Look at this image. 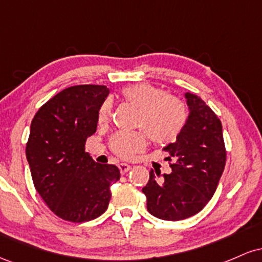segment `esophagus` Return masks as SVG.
I'll use <instances>...</instances> for the list:
<instances>
[{"label":"esophagus","instance_id":"1","mask_svg":"<svg viewBox=\"0 0 262 262\" xmlns=\"http://www.w3.org/2000/svg\"><path fill=\"white\" fill-rule=\"evenodd\" d=\"M118 167H119V171H121V173H125V172H128V171L132 169L130 165L125 164V162H121V164L118 165Z\"/></svg>","mask_w":262,"mask_h":262}]
</instances>
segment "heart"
Wrapping results in <instances>:
<instances>
[{
	"instance_id": "obj_1",
	"label": "heart",
	"mask_w": 262,
	"mask_h": 262,
	"mask_svg": "<svg viewBox=\"0 0 262 262\" xmlns=\"http://www.w3.org/2000/svg\"><path fill=\"white\" fill-rule=\"evenodd\" d=\"M124 100L139 108L137 125L144 128L149 138L159 145L176 141L182 133L188 119V110L185 102L166 95L160 87L148 82H139L124 87ZM111 114V102L104 101L98 111V121L104 123ZM146 146V137L143 132H121L112 138V148L122 158H132Z\"/></svg>"
}]
</instances>
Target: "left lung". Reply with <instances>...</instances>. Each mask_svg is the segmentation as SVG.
<instances>
[{
  "label": "left lung",
  "instance_id": "obj_1",
  "mask_svg": "<svg viewBox=\"0 0 262 262\" xmlns=\"http://www.w3.org/2000/svg\"><path fill=\"white\" fill-rule=\"evenodd\" d=\"M188 119L175 143L164 150L172 172L150 171L143 193L150 214L164 221H182L197 214L209 202L224 171L225 152L222 123L206 102L185 93Z\"/></svg>",
  "mask_w": 262,
  "mask_h": 262
}]
</instances>
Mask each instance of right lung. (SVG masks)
I'll return each instance as SVG.
<instances>
[{"mask_svg":"<svg viewBox=\"0 0 262 262\" xmlns=\"http://www.w3.org/2000/svg\"><path fill=\"white\" fill-rule=\"evenodd\" d=\"M108 93L103 85L68 87L39 108L32 121L26 155L34 187L65 221L82 223L103 214L111 185L121 177L118 167L95 162L85 151Z\"/></svg>","mask_w":262,"mask_h":262,"instance_id":"1","label":"right lung"}]
</instances>
